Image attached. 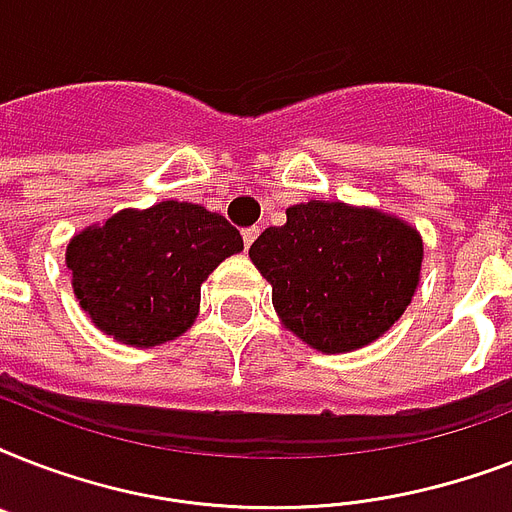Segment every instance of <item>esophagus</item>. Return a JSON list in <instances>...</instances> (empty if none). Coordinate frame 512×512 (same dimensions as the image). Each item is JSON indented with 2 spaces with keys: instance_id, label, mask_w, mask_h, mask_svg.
Masks as SVG:
<instances>
[{
  "instance_id": "34e87169",
  "label": "esophagus",
  "mask_w": 512,
  "mask_h": 512,
  "mask_svg": "<svg viewBox=\"0 0 512 512\" xmlns=\"http://www.w3.org/2000/svg\"><path fill=\"white\" fill-rule=\"evenodd\" d=\"M241 236H244V247H252V241L257 239V236H260V228H257V225H252V228H244V231H241Z\"/></svg>"
}]
</instances>
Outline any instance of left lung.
<instances>
[{
    "label": "left lung",
    "mask_w": 512,
    "mask_h": 512,
    "mask_svg": "<svg viewBox=\"0 0 512 512\" xmlns=\"http://www.w3.org/2000/svg\"><path fill=\"white\" fill-rule=\"evenodd\" d=\"M249 257L292 335L321 353H350L404 316L420 284L422 236L382 209L311 199L265 228Z\"/></svg>",
    "instance_id": "obj_1"
}]
</instances>
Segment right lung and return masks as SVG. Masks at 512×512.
Masks as SVG:
<instances>
[{
    "label": "right lung",
    "instance_id": "1",
    "mask_svg": "<svg viewBox=\"0 0 512 512\" xmlns=\"http://www.w3.org/2000/svg\"><path fill=\"white\" fill-rule=\"evenodd\" d=\"M244 249L223 215L191 201L122 209L66 247L71 287L100 332L132 348L175 340L199 316L201 284Z\"/></svg>",
    "mask_w": 512,
    "mask_h": 512
}]
</instances>
